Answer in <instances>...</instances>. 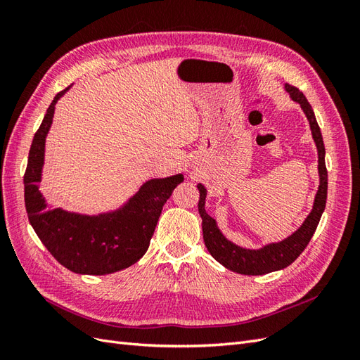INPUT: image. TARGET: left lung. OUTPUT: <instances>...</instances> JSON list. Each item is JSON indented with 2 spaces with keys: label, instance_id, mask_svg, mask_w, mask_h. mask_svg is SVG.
<instances>
[{
  "label": "left lung",
  "instance_id": "8db88e82",
  "mask_svg": "<svg viewBox=\"0 0 360 360\" xmlns=\"http://www.w3.org/2000/svg\"><path fill=\"white\" fill-rule=\"evenodd\" d=\"M284 89L290 94L291 99L300 105L303 114L307 115L312 139L315 143V147H317L319 155V191L315 193L309 214L304 217L303 224L297 230L287 238H284V240L267 243L258 249H248L243 246H238L231 240H228L219 230V226H217V222L205 212L207 189L204 188V184H197V188L200 191L198 212L202 219V237L207 250H209L210 255L217 261V263H221L228 270L236 271V274L240 275H266L270 274V271H276L290 266L292 261L303 252V249L308 246L311 237L314 236L315 230H317L320 217L326 209V200H328V169H326L324 162L326 150L321 130L312 111V106L307 101V97L303 96V93L290 84H285Z\"/></svg>",
  "mask_w": 360,
  "mask_h": 360
}]
</instances>
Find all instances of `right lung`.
Listing matches in <instances>:
<instances>
[{"label": "right lung", "mask_w": 360, "mask_h": 360, "mask_svg": "<svg viewBox=\"0 0 360 360\" xmlns=\"http://www.w3.org/2000/svg\"><path fill=\"white\" fill-rule=\"evenodd\" d=\"M70 86L53 97L32 138L24 176L25 209L32 230L61 266L79 275H108L130 267L147 252L163 204L184 177L176 174L150 179L118 209L99 214L68 212L48 204L39 189L45 143L56 105Z\"/></svg>", "instance_id": "obj_1"}]
</instances>
